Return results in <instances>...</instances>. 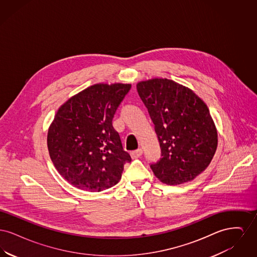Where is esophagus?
Returning <instances> with one entry per match:
<instances>
[{
  "label": "esophagus",
  "mask_w": 257,
  "mask_h": 257,
  "mask_svg": "<svg viewBox=\"0 0 257 257\" xmlns=\"http://www.w3.org/2000/svg\"><path fill=\"white\" fill-rule=\"evenodd\" d=\"M130 154H131V157H132L133 159H137V158H139L140 156H142V154H143V150H142L141 148H138L137 150L132 151Z\"/></svg>",
  "instance_id": "1"
}]
</instances>
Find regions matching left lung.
Instances as JSON below:
<instances>
[{
  "label": "left lung",
  "mask_w": 257,
  "mask_h": 257,
  "mask_svg": "<svg viewBox=\"0 0 257 257\" xmlns=\"http://www.w3.org/2000/svg\"><path fill=\"white\" fill-rule=\"evenodd\" d=\"M137 90L154 124L161 158L150 164L163 183L196 178L213 159L218 135L205 103L188 87L168 79L141 82Z\"/></svg>",
  "instance_id": "1"
}]
</instances>
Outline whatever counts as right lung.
<instances>
[{
	"label": "right lung",
	"instance_id": "1",
	"mask_svg": "<svg viewBox=\"0 0 257 257\" xmlns=\"http://www.w3.org/2000/svg\"><path fill=\"white\" fill-rule=\"evenodd\" d=\"M131 85H94L70 98L55 115L47 145L61 176L74 187L101 192L121 178L132 159L112 118Z\"/></svg>",
	"mask_w": 257,
	"mask_h": 257
}]
</instances>
